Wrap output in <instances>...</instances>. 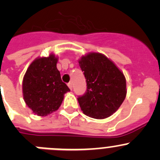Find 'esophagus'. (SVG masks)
I'll return each mask as SVG.
<instances>
[{"label": "esophagus", "instance_id": "34e87169", "mask_svg": "<svg viewBox=\"0 0 160 160\" xmlns=\"http://www.w3.org/2000/svg\"><path fill=\"white\" fill-rule=\"evenodd\" d=\"M68 86L70 88V90H72V82H69V83H68Z\"/></svg>", "mask_w": 160, "mask_h": 160}]
</instances>
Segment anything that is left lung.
Wrapping results in <instances>:
<instances>
[{"label": "left lung", "mask_w": 160, "mask_h": 160, "mask_svg": "<svg viewBox=\"0 0 160 160\" xmlns=\"http://www.w3.org/2000/svg\"><path fill=\"white\" fill-rule=\"evenodd\" d=\"M79 65L87 82L85 93L77 98L81 110L93 118L110 117L126 96L125 76L114 62L99 53L82 57Z\"/></svg>", "instance_id": "left-lung-1"}]
</instances>
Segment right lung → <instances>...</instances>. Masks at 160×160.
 <instances>
[{
    "mask_svg": "<svg viewBox=\"0 0 160 160\" xmlns=\"http://www.w3.org/2000/svg\"><path fill=\"white\" fill-rule=\"evenodd\" d=\"M54 54L35 59L23 80V98L33 113L46 116L60 107L64 95L70 89L61 78Z\"/></svg>",
    "mask_w": 160,
    "mask_h": 160,
    "instance_id": "obj_1",
    "label": "right lung"
}]
</instances>
